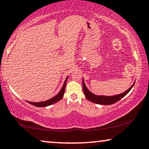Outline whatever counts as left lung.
Segmentation results:
<instances>
[{"instance_id": "1", "label": "left lung", "mask_w": 149, "mask_h": 149, "mask_svg": "<svg viewBox=\"0 0 149 149\" xmlns=\"http://www.w3.org/2000/svg\"><path fill=\"white\" fill-rule=\"evenodd\" d=\"M135 81L132 84L131 87H130L127 90L124 91L123 93H119V94L115 95H110V96H107V95H97L95 94H93V93H91L90 91L87 89V87L85 85V83L84 82V79H83V92H84L85 96L86 97V98L90 102H92L93 103L98 104H102V105H110L113 104L117 102L119 100H120L121 98L130 92V91L132 89V87H134Z\"/></svg>"}]
</instances>
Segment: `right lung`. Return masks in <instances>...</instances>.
I'll use <instances>...</instances> for the list:
<instances>
[{
    "instance_id": "right-lung-1",
    "label": "right lung",
    "mask_w": 149,
    "mask_h": 149,
    "mask_svg": "<svg viewBox=\"0 0 149 149\" xmlns=\"http://www.w3.org/2000/svg\"><path fill=\"white\" fill-rule=\"evenodd\" d=\"M68 77H67L66 79H65V81L64 84H63L62 87L60 89V91H59L58 94L55 95L54 97H53L51 99H49L47 100L43 101V102H29V101H27V102L29 104H31L37 107H48V106L58 102L60 101V100L62 98L63 96H64V91H65V87H66V81H67V79H68Z\"/></svg>"
}]
</instances>
